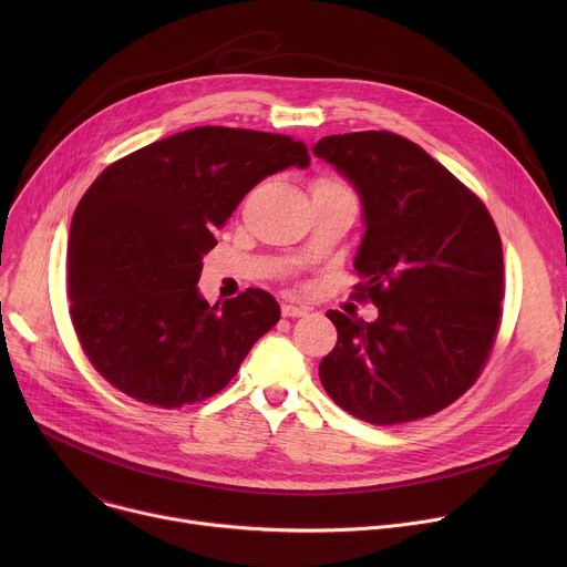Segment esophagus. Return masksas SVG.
<instances>
[{
  "mask_svg": "<svg viewBox=\"0 0 567 567\" xmlns=\"http://www.w3.org/2000/svg\"><path fill=\"white\" fill-rule=\"evenodd\" d=\"M280 311H282V316H285V318H300V316H305V313H307V309H305V307H298V305H291V302H282Z\"/></svg>",
  "mask_w": 567,
  "mask_h": 567,
  "instance_id": "esophagus-1",
  "label": "esophagus"
}]
</instances>
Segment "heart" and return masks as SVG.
Segmentation results:
<instances>
[{
    "mask_svg": "<svg viewBox=\"0 0 567 567\" xmlns=\"http://www.w3.org/2000/svg\"><path fill=\"white\" fill-rule=\"evenodd\" d=\"M316 186H343L341 182H334V179H320Z\"/></svg>",
    "mask_w": 567,
    "mask_h": 567,
    "instance_id": "b5f03b06",
    "label": "heart"
}]
</instances>
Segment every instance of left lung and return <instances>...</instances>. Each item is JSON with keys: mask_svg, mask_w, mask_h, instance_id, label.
Listing matches in <instances>:
<instances>
[{"mask_svg": "<svg viewBox=\"0 0 567 567\" xmlns=\"http://www.w3.org/2000/svg\"><path fill=\"white\" fill-rule=\"evenodd\" d=\"M311 150L359 193L357 296L379 309L372 322L328 311L339 341L318 365L320 383L377 426L440 413L473 385L501 326L498 228L462 182L399 134H334Z\"/></svg>", "mask_w": 567, "mask_h": 567, "instance_id": "8db88e82", "label": "left lung"}]
</instances>
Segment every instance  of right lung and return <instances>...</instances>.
I'll return each instance as SVG.
<instances>
[{
	"instance_id": "obj_1",
	"label": "right lung",
	"mask_w": 567,
	"mask_h": 567,
	"mask_svg": "<svg viewBox=\"0 0 567 567\" xmlns=\"http://www.w3.org/2000/svg\"><path fill=\"white\" fill-rule=\"evenodd\" d=\"M289 166H309L305 143L204 125L123 156L90 186L69 230V313L114 388L158 409L204 401L280 320L262 289L208 305L197 282L215 230Z\"/></svg>"
}]
</instances>
